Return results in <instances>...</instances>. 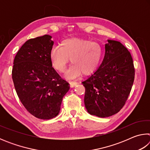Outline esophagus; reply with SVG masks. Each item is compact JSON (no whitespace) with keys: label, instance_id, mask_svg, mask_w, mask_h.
Returning a JSON list of instances; mask_svg holds the SVG:
<instances>
[{"label":"esophagus","instance_id":"34e87169","mask_svg":"<svg viewBox=\"0 0 150 150\" xmlns=\"http://www.w3.org/2000/svg\"><path fill=\"white\" fill-rule=\"evenodd\" d=\"M78 84V83L77 82H74V81H71V82H70V87L73 88L75 86H76Z\"/></svg>","mask_w":150,"mask_h":150}]
</instances>
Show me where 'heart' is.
<instances>
[{
	"instance_id": "b5f03b06",
	"label": "heart",
	"mask_w": 150,
	"mask_h": 150,
	"mask_svg": "<svg viewBox=\"0 0 150 150\" xmlns=\"http://www.w3.org/2000/svg\"><path fill=\"white\" fill-rule=\"evenodd\" d=\"M60 47H54L50 52V59L53 67L59 72L64 71L66 65L72 62L65 77L75 78L81 73H93L99 65L103 54V48L96 42L72 37L63 40Z\"/></svg>"
}]
</instances>
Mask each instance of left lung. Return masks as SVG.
<instances>
[{
	"instance_id": "1",
	"label": "left lung",
	"mask_w": 150,
	"mask_h": 150,
	"mask_svg": "<svg viewBox=\"0 0 150 150\" xmlns=\"http://www.w3.org/2000/svg\"><path fill=\"white\" fill-rule=\"evenodd\" d=\"M99 67L82 83L88 113L108 117L121 110L133 85L135 69L130 53L120 42L108 40Z\"/></svg>"
}]
</instances>
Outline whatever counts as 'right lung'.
<instances>
[{
	"instance_id": "add662e5",
	"label": "right lung",
	"mask_w": 150,
	"mask_h": 150,
	"mask_svg": "<svg viewBox=\"0 0 150 150\" xmlns=\"http://www.w3.org/2000/svg\"><path fill=\"white\" fill-rule=\"evenodd\" d=\"M52 36L44 35L26 41L17 52L12 80L22 105L35 117L49 120L59 112L63 96L69 90L52 67L50 52Z\"/></svg>"
}]
</instances>
